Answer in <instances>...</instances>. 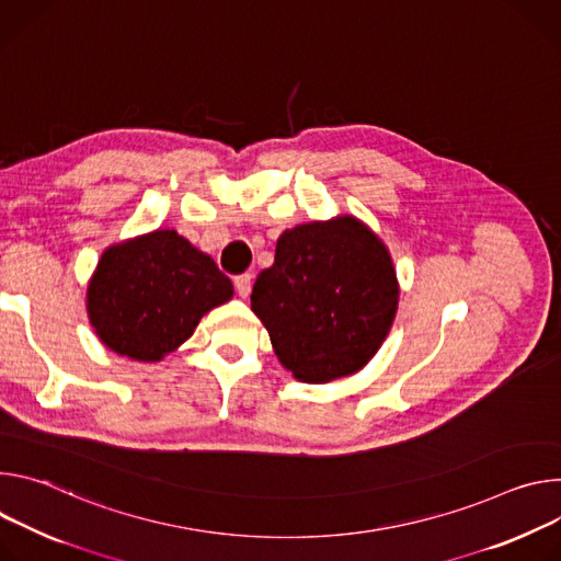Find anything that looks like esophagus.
I'll list each match as a JSON object with an SVG mask.
<instances>
[{"mask_svg":"<svg viewBox=\"0 0 561 561\" xmlns=\"http://www.w3.org/2000/svg\"><path fill=\"white\" fill-rule=\"evenodd\" d=\"M252 278H254V274H249V272L236 276L233 285H236V291H238L242 298H247L249 291H252Z\"/></svg>","mask_w":561,"mask_h":561,"instance_id":"obj_1","label":"esophagus"}]
</instances>
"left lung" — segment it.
Returning a JSON list of instances; mask_svg holds the SVG:
<instances>
[{
  "mask_svg": "<svg viewBox=\"0 0 561 561\" xmlns=\"http://www.w3.org/2000/svg\"><path fill=\"white\" fill-rule=\"evenodd\" d=\"M397 274L386 244L356 218L287 229L274 265L252 289V309L278 360L305 383L360 369L390 332Z\"/></svg>",
  "mask_w": 561,
  "mask_h": 561,
  "instance_id": "left-lung-1",
  "label": "left lung"
}]
</instances>
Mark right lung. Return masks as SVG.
I'll return each instance as SVG.
<instances>
[{
	"label": "right lung",
	"mask_w": 561,
	"mask_h": 561,
	"mask_svg": "<svg viewBox=\"0 0 561 561\" xmlns=\"http://www.w3.org/2000/svg\"><path fill=\"white\" fill-rule=\"evenodd\" d=\"M100 341L136 360H160L233 296L218 265L171 229L106 249L89 285Z\"/></svg>",
	"instance_id": "obj_1"
}]
</instances>
